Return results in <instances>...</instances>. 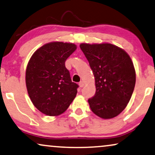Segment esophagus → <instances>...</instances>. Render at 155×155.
I'll use <instances>...</instances> for the list:
<instances>
[{
	"label": "esophagus",
	"instance_id": "esophagus-1",
	"mask_svg": "<svg viewBox=\"0 0 155 155\" xmlns=\"http://www.w3.org/2000/svg\"><path fill=\"white\" fill-rule=\"evenodd\" d=\"M79 85H80V87H83L84 85V82H83V81H81V82H80V83H79Z\"/></svg>",
	"mask_w": 155,
	"mask_h": 155
}]
</instances>
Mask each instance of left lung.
Here are the masks:
<instances>
[{
	"label": "left lung",
	"mask_w": 155,
	"mask_h": 155,
	"mask_svg": "<svg viewBox=\"0 0 155 155\" xmlns=\"http://www.w3.org/2000/svg\"><path fill=\"white\" fill-rule=\"evenodd\" d=\"M95 78L96 92L88 99L94 114L104 119L117 116L130 101L135 84L130 57L111 44H81Z\"/></svg>",
	"instance_id": "obj_1"
}]
</instances>
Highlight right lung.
I'll return each mask as SVG.
<instances>
[{
	"mask_svg": "<svg viewBox=\"0 0 155 155\" xmlns=\"http://www.w3.org/2000/svg\"><path fill=\"white\" fill-rule=\"evenodd\" d=\"M76 48L74 44L51 42L29 59L25 77L27 92L35 107L46 115L63 114L76 97L78 84L72 82L65 65Z\"/></svg>",
	"mask_w": 155,
	"mask_h": 155,
	"instance_id": "obj_1",
	"label": "right lung"
}]
</instances>
